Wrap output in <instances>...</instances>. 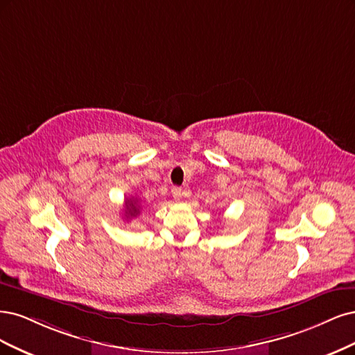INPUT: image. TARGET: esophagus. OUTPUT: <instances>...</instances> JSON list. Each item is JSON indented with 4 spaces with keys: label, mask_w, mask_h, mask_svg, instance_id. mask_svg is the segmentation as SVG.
I'll use <instances>...</instances> for the list:
<instances>
[{
    "label": "esophagus",
    "mask_w": 355,
    "mask_h": 355,
    "mask_svg": "<svg viewBox=\"0 0 355 355\" xmlns=\"http://www.w3.org/2000/svg\"><path fill=\"white\" fill-rule=\"evenodd\" d=\"M171 193H173V198L175 199V200H180L181 199V196H182V190H181V187H173V190H171Z\"/></svg>",
    "instance_id": "obj_1"
}]
</instances>
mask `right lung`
I'll list each match as a JSON object with an SVG mask.
<instances>
[{
  "label": "right lung",
  "mask_w": 355,
  "mask_h": 355,
  "mask_svg": "<svg viewBox=\"0 0 355 355\" xmlns=\"http://www.w3.org/2000/svg\"><path fill=\"white\" fill-rule=\"evenodd\" d=\"M125 208H127V209H125V218H127V220L135 218V216L139 215L140 211H141L139 200L134 199V198L125 200Z\"/></svg>",
  "instance_id": "obj_1"
}]
</instances>
